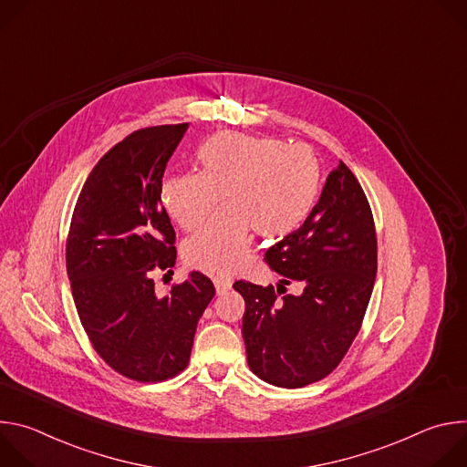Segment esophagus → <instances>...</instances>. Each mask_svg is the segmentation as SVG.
I'll return each mask as SVG.
<instances>
[{
	"label": "esophagus",
	"instance_id": "34e87169",
	"mask_svg": "<svg viewBox=\"0 0 467 467\" xmlns=\"http://www.w3.org/2000/svg\"><path fill=\"white\" fill-rule=\"evenodd\" d=\"M214 286H216L218 294H225L227 290H231L233 279L231 277H214Z\"/></svg>",
	"mask_w": 467,
	"mask_h": 467
}]
</instances>
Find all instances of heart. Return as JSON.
I'll use <instances>...</instances> for the list:
<instances>
[{"instance_id":"b5f03b06","label":"heart","mask_w":467,"mask_h":467,"mask_svg":"<svg viewBox=\"0 0 467 467\" xmlns=\"http://www.w3.org/2000/svg\"><path fill=\"white\" fill-rule=\"evenodd\" d=\"M199 171L168 175L161 199L184 231L202 225L218 207L223 211L182 245V256L207 274L229 275L249 258L251 232L262 238H285L312 214L321 170L305 144L225 130L197 150Z\"/></svg>"}]
</instances>
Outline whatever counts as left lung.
<instances>
[{"label":"left lung","instance_id":"left-lung-1","mask_svg":"<svg viewBox=\"0 0 467 467\" xmlns=\"http://www.w3.org/2000/svg\"><path fill=\"white\" fill-rule=\"evenodd\" d=\"M283 275L274 288L236 281L245 301L242 337L251 371L303 388L335 371L362 327L377 275V234L368 197L340 161L308 220L265 251ZM294 280L299 296L285 294Z\"/></svg>","mask_w":467,"mask_h":467}]
</instances>
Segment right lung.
<instances>
[{"label":"right lung","instance_id":"obj_1","mask_svg":"<svg viewBox=\"0 0 467 467\" xmlns=\"http://www.w3.org/2000/svg\"><path fill=\"white\" fill-rule=\"evenodd\" d=\"M186 129H139L107 151L78 197L66 238V270L87 337L109 368L137 382H162L188 366L197 321L216 294L199 272L164 297L151 279L177 256L161 186Z\"/></svg>","mask_w":467,"mask_h":467}]
</instances>
